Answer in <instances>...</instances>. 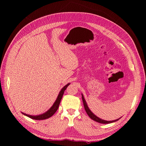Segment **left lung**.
I'll list each match as a JSON object with an SVG mask.
<instances>
[{
	"label": "left lung",
	"mask_w": 146,
	"mask_h": 146,
	"mask_svg": "<svg viewBox=\"0 0 146 146\" xmlns=\"http://www.w3.org/2000/svg\"><path fill=\"white\" fill-rule=\"evenodd\" d=\"M82 101H83V104H84V107L86 111V113H87V114L88 115L89 117H90L92 120H95V121H96V122H97L101 123H112V122H116V121H117V120H119V118H118V119L113 120V121H106V120H104L100 119V118L97 117V116L94 115L93 113L88 108L87 104H86V100L84 99V98L82 95Z\"/></svg>",
	"instance_id": "8db88e82"
}]
</instances>
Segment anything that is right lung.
<instances>
[{
  "label": "right lung",
  "instance_id": "add662e5",
  "mask_svg": "<svg viewBox=\"0 0 146 146\" xmlns=\"http://www.w3.org/2000/svg\"><path fill=\"white\" fill-rule=\"evenodd\" d=\"M69 85H70V83L68 84L67 85H66L62 89L61 91H60V93H59V94H58V97H57V98H56V101L55 102V103H54V104L52 106V107L49 109L48 111L46 112L45 113L40 115H38V116L37 115L36 116L29 115L25 114V113H23V114H24V115H26V116H27V117H28L30 118H32V119H34V120H44V119H47V118L51 117V116H53L54 114H55V112L56 111V110H58L59 104H60L61 99H62V96L64 95V91L66 90V88H68V86Z\"/></svg>",
  "mask_w": 146,
  "mask_h": 146
}]
</instances>
